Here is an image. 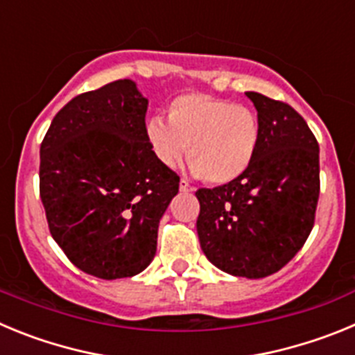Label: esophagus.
I'll use <instances>...</instances> for the list:
<instances>
[{"instance_id": "obj_1", "label": "esophagus", "mask_w": 355, "mask_h": 355, "mask_svg": "<svg viewBox=\"0 0 355 355\" xmlns=\"http://www.w3.org/2000/svg\"><path fill=\"white\" fill-rule=\"evenodd\" d=\"M180 190H181V192H193V187L188 183L187 180H181L180 181Z\"/></svg>"}]
</instances>
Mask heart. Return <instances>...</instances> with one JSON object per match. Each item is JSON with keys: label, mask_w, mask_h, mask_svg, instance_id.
Wrapping results in <instances>:
<instances>
[{"label": "heart", "mask_w": 355, "mask_h": 355, "mask_svg": "<svg viewBox=\"0 0 355 355\" xmlns=\"http://www.w3.org/2000/svg\"><path fill=\"white\" fill-rule=\"evenodd\" d=\"M146 139L165 167L188 163L200 180L225 184L252 163L259 146L258 115L247 106L208 94H184L168 106V121L156 115L146 124Z\"/></svg>", "instance_id": "obj_1"}]
</instances>
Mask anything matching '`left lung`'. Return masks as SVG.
<instances>
[{
	"label": "left lung",
	"mask_w": 355,
	"mask_h": 355,
	"mask_svg": "<svg viewBox=\"0 0 355 355\" xmlns=\"http://www.w3.org/2000/svg\"><path fill=\"white\" fill-rule=\"evenodd\" d=\"M245 96L258 110V150L238 180L197 190V234L216 268L261 279L281 270L315 225L320 150L290 105L258 92Z\"/></svg>",
	"instance_id": "obj_1"
}]
</instances>
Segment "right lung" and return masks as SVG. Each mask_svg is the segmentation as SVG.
I'll list each match as a JSON object with an SVG mask.
<instances>
[{
	"label": "right lung",
	"instance_id": "add662e5",
	"mask_svg": "<svg viewBox=\"0 0 355 355\" xmlns=\"http://www.w3.org/2000/svg\"><path fill=\"white\" fill-rule=\"evenodd\" d=\"M147 99L117 80L76 96L40 144V199L49 233L85 274L131 277L156 254L158 224L180 175L146 139Z\"/></svg>",
	"mask_w": 355,
	"mask_h": 355
}]
</instances>
